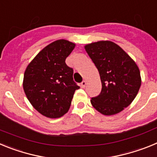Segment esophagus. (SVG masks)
<instances>
[{
	"label": "esophagus",
	"mask_w": 157,
	"mask_h": 157,
	"mask_svg": "<svg viewBox=\"0 0 157 157\" xmlns=\"http://www.w3.org/2000/svg\"><path fill=\"white\" fill-rule=\"evenodd\" d=\"M86 80H83L81 82V86L82 87V88H84V87L86 86Z\"/></svg>",
	"instance_id": "34e87169"
}]
</instances>
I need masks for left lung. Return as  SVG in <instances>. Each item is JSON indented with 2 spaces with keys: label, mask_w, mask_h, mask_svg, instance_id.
Here are the masks:
<instances>
[{
  "label": "left lung",
  "mask_w": 157,
  "mask_h": 157,
  "mask_svg": "<svg viewBox=\"0 0 157 157\" xmlns=\"http://www.w3.org/2000/svg\"><path fill=\"white\" fill-rule=\"evenodd\" d=\"M85 49L99 71L102 89L91 98L97 111L112 116L132 103L141 84V75L134 59L111 41H99L85 45Z\"/></svg>",
  "instance_id": "left-lung-1"
}]
</instances>
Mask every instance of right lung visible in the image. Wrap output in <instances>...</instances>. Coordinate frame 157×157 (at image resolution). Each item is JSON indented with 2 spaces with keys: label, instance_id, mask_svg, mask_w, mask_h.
<instances>
[{
  "label": "right lung",
  "instance_id": "1",
  "mask_svg": "<svg viewBox=\"0 0 157 157\" xmlns=\"http://www.w3.org/2000/svg\"><path fill=\"white\" fill-rule=\"evenodd\" d=\"M75 44L65 39L50 43L37 54L24 72L23 86L32 106L51 119L68 112L72 98L79 86L73 80V69L65 59Z\"/></svg>",
  "mask_w": 157,
  "mask_h": 157
}]
</instances>
